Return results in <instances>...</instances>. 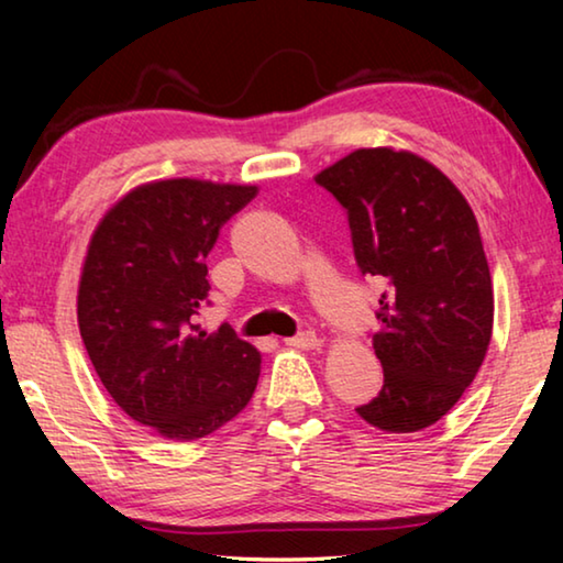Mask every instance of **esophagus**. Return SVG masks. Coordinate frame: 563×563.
<instances>
[{
  "label": "esophagus",
  "instance_id": "34e87169",
  "mask_svg": "<svg viewBox=\"0 0 563 563\" xmlns=\"http://www.w3.org/2000/svg\"><path fill=\"white\" fill-rule=\"evenodd\" d=\"M285 342H288L290 347H298V350H318V347H322V340H320L312 330L298 332V335L288 338Z\"/></svg>",
  "mask_w": 563,
  "mask_h": 563
}]
</instances>
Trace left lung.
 <instances>
[{"mask_svg": "<svg viewBox=\"0 0 563 563\" xmlns=\"http://www.w3.org/2000/svg\"><path fill=\"white\" fill-rule=\"evenodd\" d=\"M345 208L352 251L379 295L373 335L385 385L355 412L383 432H419L460 402L479 373L494 290L466 198L409 151L357 148L316 176Z\"/></svg>", "mask_w": 563, "mask_h": 563, "instance_id": "left-lung-1", "label": "left lung"}]
</instances>
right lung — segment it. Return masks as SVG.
<instances>
[{
    "mask_svg": "<svg viewBox=\"0 0 563 563\" xmlns=\"http://www.w3.org/2000/svg\"><path fill=\"white\" fill-rule=\"evenodd\" d=\"M258 186L168 178L129 190L93 231L76 318L101 385L156 434L194 442L251 402L261 352L223 325H196L206 258Z\"/></svg>",
    "mask_w": 563,
    "mask_h": 563,
    "instance_id": "1",
    "label": "right lung"
}]
</instances>
